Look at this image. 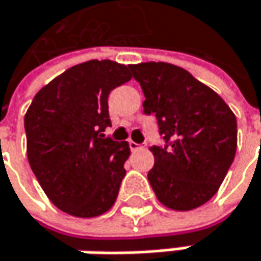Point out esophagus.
<instances>
[{"label": "esophagus", "mask_w": 261, "mask_h": 261, "mask_svg": "<svg viewBox=\"0 0 261 261\" xmlns=\"http://www.w3.org/2000/svg\"><path fill=\"white\" fill-rule=\"evenodd\" d=\"M129 147H130L132 151H135V150H140V148L146 147V144L143 146V144H138V143H135V141H129Z\"/></svg>", "instance_id": "34e87169"}]
</instances>
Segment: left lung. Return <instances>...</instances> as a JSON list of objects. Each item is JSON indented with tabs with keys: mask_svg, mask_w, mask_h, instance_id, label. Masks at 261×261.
<instances>
[{
	"mask_svg": "<svg viewBox=\"0 0 261 261\" xmlns=\"http://www.w3.org/2000/svg\"><path fill=\"white\" fill-rule=\"evenodd\" d=\"M129 69L144 93V113L156 115L165 146L150 147L154 165L147 177L158 200L173 211H192L219 189L238 147L230 107L188 70L170 63Z\"/></svg>",
	"mask_w": 261,
	"mask_h": 261,
	"instance_id": "8db88e82",
	"label": "left lung"
}]
</instances>
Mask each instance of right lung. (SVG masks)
I'll use <instances>...</instances> for the list:
<instances>
[{"mask_svg":"<svg viewBox=\"0 0 261 261\" xmlns=\"http://www.w3.org/2000/svg\"><path fill=\"white\" fill-rule=\"evenodd\" d=\"M130 78L129 66L90 60L67 69L34 96L23 120L27 156L60 211L94 218L115 203L130 148L102 132L111 126V90Z\"/></svg>","mask_w":261,"mask_h":261,"instance_id":"add662e5","label":"right lung"}]
</instances>
